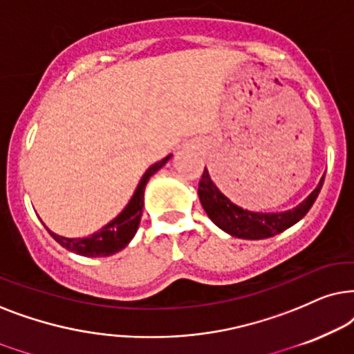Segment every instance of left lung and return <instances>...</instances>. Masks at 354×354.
<instances>
[{
	"label": "left lung",
	"instance_id": "8db88e82",
	"mask_svg": "<svg viewBox=\"0 0 354 354\" xmlns=\"http://www.w3.org/2000/svg\"><path fill=\"white\" fill-rule=\"evenodd\" d=\"M324 178L325 174L320 178L315 189L293 209L285 212H252L233 204L216 187L209 169L205 168L199 183V199L209 218L225 233L241 239H266L288 230L308 214L322 189Z\"/></svg>",
	"mask_w": 354,
	"mask_h": 354
}]
</instances>
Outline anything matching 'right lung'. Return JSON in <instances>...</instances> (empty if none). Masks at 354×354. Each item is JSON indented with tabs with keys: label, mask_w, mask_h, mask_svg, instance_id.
<instances>
[{
	"label": "right lung",
	"mask_w": 354,
	"mask_h": 354,
	"mask_svg": "<svg viewBox=\"0 0 354 354\" xmlns=\"http://www.w3.org/2000/svg\"><path fill=\"white\" fill-rule=\"evenodd\" d=\"M171 157L173 153H169L165 158L160 160V162L150 165V167L145 169L138 187H136L133 197H131L124 209H122L111 221H108L105 226H102L98 232L88 234L86 238H68L53 233L51 230H48V226H45V228L48 230L51 238H53L56 243H59L61 246L66 248L71 252L79 254V256L106 257L122 251V249L131 243V239L136 236V233H138L140 216H142L144 209L145 186H147L150 178H152L160 168H163ZM41 223H44V221H41Z\"/></svg>",
	"instance_id": "obj_1"
}]
</instances>
